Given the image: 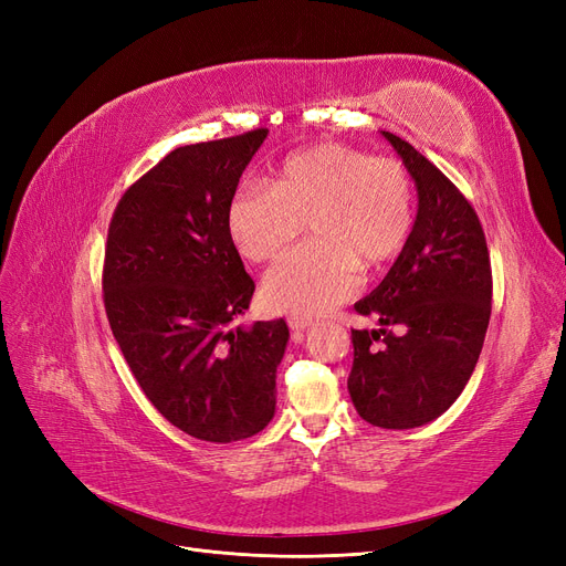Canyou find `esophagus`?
<instances>
[{
  "label": "esophagus",
  "instance_id": "esophagus-1",
  "mask_svg": "<svg viewBox=\"0 0 566 566\" xmlns=\"http://www.w3.org/2000/svg\"><path fill=\"white\" fill-rule=\"evenodd\" d=\"M310 324H313V319H307V317H289V326L294 332H305Z\"/></svg>",
  "mask_w": 566,
  "mask_h": 566
}]
</instances>
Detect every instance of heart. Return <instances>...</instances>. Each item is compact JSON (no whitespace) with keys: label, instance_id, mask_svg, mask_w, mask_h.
<instances>
[{"label":"heart","instance_id":"1","mask_svg":"<svg viewBox=\"0 0 566 566\" xmlns=\"http://www.w3.org/2000/svg\"><path fill=\"white\" fill-rule=\"evenodd\" d=\"M416 218L409 171L397 159L324 143L282 159L270 186L244 184L230 197L226 226L247 261L265 263L307 223L313 240L289 251L263 280L265 303L315 317L353 298L359 265L378 270L407 247Z\"/></svg>","mask_w":566,"mask_h":566}]
</instances>
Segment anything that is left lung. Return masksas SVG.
<instances>
[{"instance_id": "obj_1", "label": "left lung", "mask_w": 566, "mask_h": 566, "mask_svg": "<svg viewBox=\"0 0 566 566\" xmlns=\"http://www.w3.org/2000/svg\"><path fill=\"white\" fill-rule=\"evenodd\" d=\"M418 192L407 247L367 298L378 329H353L350 399L364 421L409 430L442 416L470 380L491 317V263L475 209L413 145L382 132Z\"/></svg>"}]
</instances>
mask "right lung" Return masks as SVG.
Instances as JSON below:
<instances>
[{"mask_svg": "<svg viewBox=\"0 0 566 566\" xmlns=\"http://www.w3.org/2000/svg\"><path fill=\"white\" fill-rule=\"evenodd\" d=\"M268 129L184 145L126 190L107 230L105 313L140 390L169 423L237 442L275 416L284 319L232 326L253 296L226 209Z\"/></svg>", "mask_w": 566, "mask_h": 566, "instance_id": "right-lung-1", "label": "right lung"}]
</instances>
